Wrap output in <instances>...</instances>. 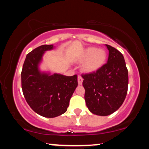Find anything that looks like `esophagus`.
I'll return each mask as SVG.
<instances>
[{
    "mask_svg": "<svg viewBox=\"0 0 149 149\" xmlns=\"http://www.w3.org/2000/svg\"><path fill=\"white\" fill-rule=\"evenodd\" d=\"M83 78H82L80 76H78V85H82V83H83Z\"/></svg>",
    "mask_w": 149,
    "mask_h": 149,
    "instance_id": "obj_1",
    "label": "esophagus"
}]
</instances>
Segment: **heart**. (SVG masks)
Returning a JSON list of instances; mask_svg holds the SVG:
<instances>
[{
  "instance_id": "b5f03b06",
  "label": "heart",
  "mask_w": 149,
  "mask_h": 149,
  "mask_svg": "<svg viewBox=\"0 0 149 149\" xmlns=\"http://www.w3.org/2000/svg\"><path fill=\"white\" fill-rule=\"evenodd\" d=\"M107 59V52L104 49L88 47L80 53L76 58L78 62H83V70L86 73H93L101 69Z\"/></svg>"
}]
</instances>
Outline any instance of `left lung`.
Returning <instances> with one entry per match:
<instances>
[{
    "mask_svg": "<svg viewBox=\"0 0 149 149\" xmlns=\"http://www.w3.org/2000/svg\"><path fill=\"white\" fill-rule=\"evenodd\" d=\"M106 46L109 50L107 64L95 72L82 75L87 107L93 114L102 116L110 115L120 107L128 87L123 55L112 46Z\"/></svg>",
    "mask_w": 149,
    "mask_h": 149,
    "instance_id": "obj_1",
    "label": "left lung"
}]
</instances>
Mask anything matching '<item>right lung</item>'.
<instances>
[{"mask_svg":"<svg viewBox=\"0 0 149 149\" xmlns=\"http://www.w3.org/2000/svg\"><path fill=\"white\" fill-rule=\"evenodd\" d=\"M53 48V45H43L29 53L21 73L22 92L26 101L36 113L45 118L64 113L78 86L77 75H52L39 69L44 53Z\"/></svg>","mask_w":149,"mask_h":149,"instance_id":"add662e5","label":"right lung"}]
</instances>
